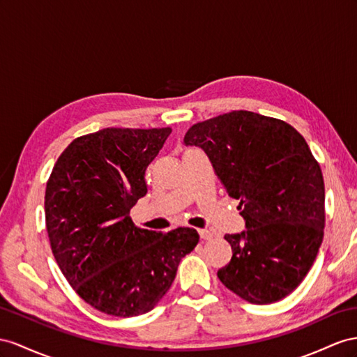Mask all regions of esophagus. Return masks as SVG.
I'll return each mask as SVG.
<instances>
[{
	"label": "esophagus",
	"mask_w": 357,
	"mask_h": 357,
	"mask_svg": "<svg viewBox=\"0 0 357 357\" xmlns=\"http://www.w3.org/2000/svg\"><path fill=\"white\" fill-rule=\"evenodd\" d=\"M199 235L202 240H213L214 238V234L208 229H199Z\"/></svg>",
	"instance_id": "obj_1"
}]
</instances>
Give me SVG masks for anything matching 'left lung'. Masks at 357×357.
Listing matches in <instances>:
<instances>
[{
	"mask_svg": "<svg viewBox=\"0 0 357 357\" xmlns=\"http://www.w3.org/2000/svg\"><path fill=\"white\" fill-rule=\"evenodd\" d=\"M184 142L240 200L245 229L225 235L232 259L218 279L255 305L287 297L323 243L324 179L306 140L287 122L241 109L193 125Z\"/></svg>",
	"mask_w": 357,
	"mask_h": 357,
	"instance_id": "obj_1",
	"label": "left lung"
}]
</instances>
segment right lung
Returning <instances> with one entry per match:
<instances>
[{"label": "right lung", "mask_w": 357, "mask_h": 357, "mask_svg": "<svg viewBox=\"0 0 357 357\" xmlns=\"http://www.w3.org/2000/svg\"><path fill=\"white\" fill-rule=\"evenodd\" d=\"M170 128H105L78 137L59 157L45 191L51 249L90 306L113 317L149 312L172 287L199 234L140 229L130 209L148 193L146 169Z\"/></svg>", "instance_id": "right-lung-1"}]
</instances>
